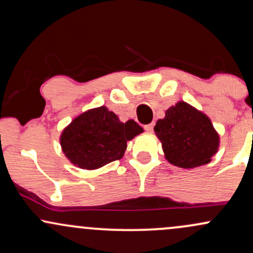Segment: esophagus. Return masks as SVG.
I'll use <instances>...</instances> for the list:
<instances>
[{"label": "esophagus", "instance_id": "esophagus-1", "mask_svg": "<svg viewBox=\"0 0 253 253\" xmlns=\"http://www.w3.org/2000/svg\"><path fill=\"white\" fill-rule=\"evenodd\" d=\"M153 126H155V124L145 125V126H144V129L146 130V132H152V130H153Z\"/></svg>", "mask_w": 253, "mask_h": 253}]
</instances>
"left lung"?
Wrapping results in <instances>:
<instances>
[{"instance_id": "8db88e82", "label": "left lung", "mask_w": 253, "mask_h": 253, "mask_svg": "<svg viewBox=\"0 0 253 253\" xmlns=\"http://www.w3.org/2000/svg\"><path fill=\"white\" fill-rule=\"evenodd\" d=\"M155 132L165 158L184 169L210 163L219 146V135L210 119L185 102L170 107L165 118L157 121Z\"/></svg>"}]
</instances>
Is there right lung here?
I'll return each mask as SVG.
<instances>
[{
	"mask_svg": "<svg viewBox=\"0 0 253 253\" xmlns=\"http://www.w3.org/2000/svg\"><path fill=\"white\" fill-rule=\"evenodd\" d=\"M143 132L135 121L120 123L106 107L88 110L64 129L60 136L63 152L82 169H97L123 158L130 140Z\"/></svg>",
	"mask_w": 253,
	"mask_h": 253,
	"instance_id": "right-lung-1",
	"label": "right lung"
}]
</instances>
